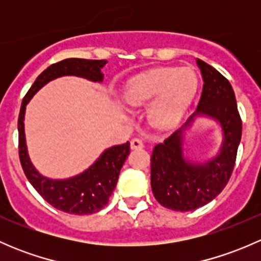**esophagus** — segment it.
Returning a JSON list of instances; mask_svg holds the SVG:
<instances>
[{"label":"esophagus","instance_id":"1","mask_svg":"<svg viewBox=\"0 0 261 261\" xmlns=\"http://www.w3.org/2000/svg\"><path fill=\"white\" fill-rule=\"evenodd\" d=\"M130 147H131V149H133V150L143 149V147H144V143H143V141L140 140V139L135 138V139H133V140H131V143H130Z\"/></svg>","mask_w":261,"mask_h":261}]
</instances>
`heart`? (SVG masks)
<instances>
[{"label":"heart","instance_id":"heart-1","mask_svg":"<svg viewBox=\"0 0 261 261\" xmlns=\"http://www.w3.org/2000/svg\"><path fill=\"white\" fill-rule=\"evenodd\" d=\"M198 77L189 67H162L128 82L123 98L131 107L145 106L147 120L158 128H169L183 118L196 97Z\"/></svg>","mask_w":261,"mask_h":261}]
</instances>
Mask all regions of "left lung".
Here are the masks:
<instances>
[{
	"label": "left lung",
	"instance_id": "left-lung-1",
	"mask_svg": "<svg viewBox=\"0 0 261 261\" xmlns=\"http://www.w3.org/2000/svg\"><path fill=\"white\" fill-rule=\"evenodd\" d=\"M203 88L197 110L164 143L155 145L151 155V189L155 199L173 211H193L213 201L232 174L241 141L240 115L230 82L218 70L197 59ZM198 118L220 126L219 151L207 161H192L185 154L186 131Z\"/></svg>",
	"mask_w": 261,
	"mask_h": 261
}]
</instances>
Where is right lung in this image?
Masks as SVG:
<instances>
[{
	"label": "right lung",
	"instance_id": "right-lung-1",
	"mask_svg": "<svg viewBox=\"0 0 261 261\" xmlns=\"http://www.w3.org/2000/svg\"><path fill=\"white\" fill-rule=\"evenodd\" d=\"M107 60L69 58L46 68L34 82L22 99L18 115V154L23 173L38 193L57 210L72 215H91L103 208L117 184L120 170L130 154V143L107 147L86 170L64 179L41 174L29 156L25 138V111L30 99L49 82L60 77H80L94 83L103 82L102 68Z\"/></svg>",
	"mask_w": 261,
	"mask_h": 261
}]
</instances>
